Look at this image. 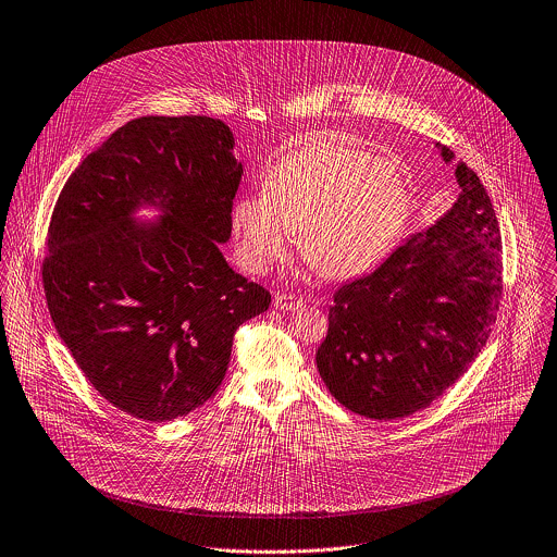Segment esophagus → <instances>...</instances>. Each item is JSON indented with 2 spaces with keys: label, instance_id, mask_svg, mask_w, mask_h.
Returning <instances> with one entry per match:
<instances>
[{
  "label": "esophagus",
  "instance_id": "1",
  "mask_svg": "<svg viewBox=\"0 0 557 557\" xmlns=\"http://www.w3.org/2000/svg\"><path fill=\"white\" fill-rule=\"evenodd\" d=\"M301 304H304V301H301V297H297V295L277 293V295L273 297V306H275L277 310H282V312H290V310H297Z\"/></svg>",
  "mask_w": 557,
  "mask_h": 557
}]
</instances>
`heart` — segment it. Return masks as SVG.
<instances>
[{"label":"heart","mask_w":557,"mask_h":557,"mask_svg":"<svg viewBox=\"0 0 557 557\" xmlns=\"http://www.w3.org/2000/svg\"><path fill=\"white\" fill-rule=\"evenodd\" d=\"M411 194L398 165L319 137L280 157L262 194L232 207L236 251L249 271L286 260L301 230V251L325 277H352L376 264L398 240Z\"/></svg>","instance_id":"obj_1"}]
</instances>
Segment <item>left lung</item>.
I'll return each mask as SVG.
<instances>
[{"instance_id": "8db88e82", "label": "left lung", "mask_w": 557, "mask_h": 557, "mask_svg": "<svg viewBox=\"0 0 557 557\" xmlns=\"http://www.w3.org/2000/svg\"><path fill=\"white\" fill-rule=\"evenodd\" d=\"M444 161L454 152L442 146ZM458 200L368 275L335 290L317 352L335 400L372 420L431 407L484 348L502 301V234L478 174L456 165Z\"/></svg>"}]
</instances>
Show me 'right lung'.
<instances>
[{
  "label": "right lung",
  "instance_id": "right-lung-1",
  "mask_svg": "<svg viewBox=\"0 0 557 557\" xmlns=\"http://www.w3.org/2000/svg\"><path fill=\"white\" fill-rule=\"evenodd\" d=\"M232 146L218 117H135L55 202L42 260L51 321L92 387L133 418L170 422L205 405L236 330L269 310V290L220 249L243 174ZM141 203L164 218L131 221Z\"/></svg>",
  "mask_w": 557,
  "mask_h": 557
}]
</instances>
